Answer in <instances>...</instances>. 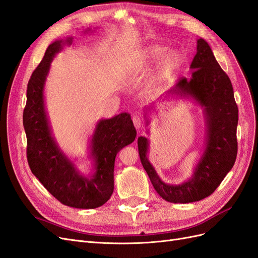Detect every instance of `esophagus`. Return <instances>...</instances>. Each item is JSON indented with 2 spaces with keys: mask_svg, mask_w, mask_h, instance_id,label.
Listing matches in <instances>:
<instances>
[{
  "mask_svg": "<svg viewBox=\"0 0 258 258\" xmlns=\"http://www.w3.org/2000/svg\"><path fill=\"white\" fill-rule=\"evenodd\" d=\"M132 121H134V124H135L136 129H140V128L142 127L143 121H142V118H141V117H140V116L135 115L134 117H132Z\"/></svg>",
  "mask_w": 258,
  "mask_h": 258,
  "instance_id": "obj_1",
  "label": "esophagus"
}]
</instances>
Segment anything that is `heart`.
<instances>
[{"instance_id":"obj_1","label":"heart","mask_w":258,"mask_h":258,"mask_svg":"<svg viewBox=\"0 0 258 258\" xmlns=\"http://www.w3.org/2000/svg\"><path fill=\"white\" fill-rule=\"evenodd\" d=\"M167 48L162 47V46H152L146 51V58L148 59V61H155L163 56ZM179 61H181V56H179L177 51L170 50L166 52L165 56L162 57L160 61L157 71V80L161 81L169 76L179 64Z\"/></svg>"}]
</instances>
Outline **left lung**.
<instances>
[{
  "mask_svg": "<svg viewBox=\"0 0 258 258\" xmlns=\"http://www.w3.org/2000/svg\"><path fill=\"white\" fill-rule=\"evenodd\" d=\"M190 69V79L183 77L169 93L191 97L204 107L206 148L191 178L178 185L162 182L147 159V139H138L140 159L155 190L161 198L173 204L199 201L213 194L235 165L238 152V106L232 85L204 38L197 41V53Z\"/></svg>",
  "mask_w": 258,
  "mask_h": 258,
  "instance_id": "obj_1",
  "label": "left lung"
}]
</instances>
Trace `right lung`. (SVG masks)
<instances>
[{
  "instance_id": "1",
  "label": "right lung",
  "mask_w": 258,
  "mask_h": 258,
  "mask_svg": "<svg viewBox=\"0 0 258 258\" xmlns=\"http://www.w3.org/2000/svg\"><path fill=\"white\" fill-rule=\"evenodd\" d=\"M72 37L56 41L30 77L23 127L27 135V158L32 173L62 205L76 209H95L104 205L114 190L115 157L122 147L135 141L137 131L128 113L100 120L90 143L95 172L80 174L72 161L60 151L51 135L44 104V85L50 62Z\"/></svg>"
}]
</instances>
